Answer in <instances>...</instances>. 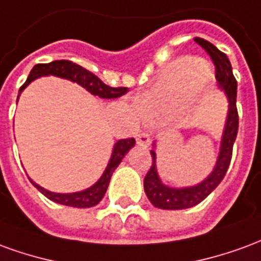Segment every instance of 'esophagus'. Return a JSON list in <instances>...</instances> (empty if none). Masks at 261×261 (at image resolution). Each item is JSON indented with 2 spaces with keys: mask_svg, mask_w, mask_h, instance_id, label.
<instances>
[{
  "mask_svg": "<svg viewBox=\"0 0 261 261\" xmlns=\"http://www.w3.org/2000/svg\"><path fill=\"white\" fill-rule=\"evenodd\" d=\"M136 141L140 147H148L149 145V134L147 131H138L136 134Z\"/></svg>",
  "mask_w": 261,
  "mask_h": 261,
  "instance_id": "34e87169",
  "label": "esophagus"
}]
</instances>
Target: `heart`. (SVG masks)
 Wrapping results in <instances>:
<instances>
[{"mask_svg": "<svg viewBox=\"0 0 261 261\" xmlns=\"http://www.w3.org/2000/svg\"><path fill=\"white\" fill-rule=\"evenodd\" d=\"M204 74V65L198 60H176L168 65L155 86L142 97L140 109L147 116H155L173 108L192 95Z\"/></svg>", "mask_w": 261, "mask_h": 261, "instance_id": "1", "label": "heart"}]
</instances>
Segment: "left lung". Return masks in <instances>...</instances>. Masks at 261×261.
<instances>
[{"label": "left lung", "instance_id": "1", "mask_svg": "<svg viewBox=\"0 0 261 261\" xmlns=\"http://www.w3.org/2000/svg\"><path fill=\"white\" fill-rule=\"evenodd\" d=\"M194 42L198 46H201L205 50V53L213 60L214 65H215V76L218 80L219 88L225 91L228 100H229V112H228V119H226V124H225L224 137H222V142H221V151H219L217 165L211 172V175L200 185L185 187V189H172V187L165 186L156 172L155 151L153 149L151 151L152 165L144 179V190H145L148 200L152 202L155 207L161 208V210H185V208L194 207L198 202H201L205 197L210 196V193L222 181L226 170L229 168L233 142L236 140L238 127H239V116H238V109H236L238 84H236L235 76L232 72V65H230L229 60L226 57V54L219 51L213 43L207 42L201 37H196Z\"/></svg>", "mask_w": 261, "mask_h": 261}]
</instances>
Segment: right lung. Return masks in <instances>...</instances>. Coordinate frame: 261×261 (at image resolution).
Segmentation results:
<instances>
[{
    "mask_svg": "<svg viewBox=\"0 0 261 261\" xmlns=\"http://www.w3.org/2000/svg\"><path fill=\"white\" fill-rule=\"evenodd\" d=\"M43 75H56V76H60V78H65V80L76 82L81 86L86 88V91L91 92L92 95H96V96L102 97V99H116V97L123 96V95H125L128 92V88H125V86L113 88V86L106 85L105 82H102L97 78L96 75L92 74L91 71H88V69L81 67V65L75 64V63L69 61V60H57V61H51V63H47V64L35 65L32 68L31 74L28 76L25 84L20 86L19 93L31 84L32 81L36 80L39 76H43ZM134 144H136L134 138H124V140H120V141L116 142L112 158L109 161L108 168L105 170L102 177L93 186L86 189L84 192L60 194V193L48 192L46 189H43L39 185H36L33 180L31 181L39 192L44 194L51 201L59 202V204H63V205H68V207H93V205L99 204V201L103 198L105 193L108 190V186L109 183H110V179H112L114 169L119 166L121 159L124 158L125 153L130 151V148L134 147Z\"/></svg>",
    "mask_w": 261,
    "mask_h": 261,
    "instance_id": "add662e5",
    "label": "right lung"
}]
</instances>
